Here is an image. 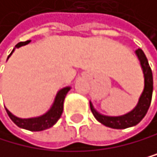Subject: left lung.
<instances>
[{
    "label": "left lung",
    "instance_id": "obj_1",
    "mask_svg": "<svg viewBox=\"0 0 157 157\" xmlns=\"http://www.w3.org/2000/svg\"><path fill=\"white\" fill-rule=\"evenodd\" d=\"M136 55L140 61L141 70H143L144 73V87L139 98V102H137L136 106L132 111L128 112V113L122 116H106L99 113L94 108L92 102L90 101V108L94 117L96 118L98 122L103 124L104 126L112 128H118V130L131 128L133 126H136L147 113L148 108L150 106V102H151L152 91H153L152 72L149 67L147 56H145L144 51L140 48L136 50Z\"/></svg>",
    "mask_w": 157,
    "mask_h": 157
}]
</instances>
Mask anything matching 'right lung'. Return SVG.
Listing matches in <instances>:
<instances>
[{
    "instance_id": "1",
    "label": "right lung",
    "mask_w": 157,
    "mask_h": 157,
    "mask_svg": "<svg viewBox=\"0 0 157 157\" xmlns=\"http://www.w3.org/2000/svg\"><path fill=\"white\" fill-rule=\"evenodd\" d=\"M29 42H30V40H27V41H25V42H20L17 44L14 48H18L21 46L26 45V44H29ZM14 48L12 51V53L14 51ZM12 53L9 55L8 59L10 58V56L12 55ZM70 89H71L70 86L64 87V88L60 89L56 94L50 109L48 110L46 113H44L41 116H38V117L21 119L12 114L7 108H6V111H7L10 120H12L17 127L25 128V130H27V131H31V132L44 131V130H46V128H51L53 124L57 123V121L60 119L61 115H62V112H63V104H64L65 97H66V95L69 91H70Z\"/></svg>"
}]
</instances>
